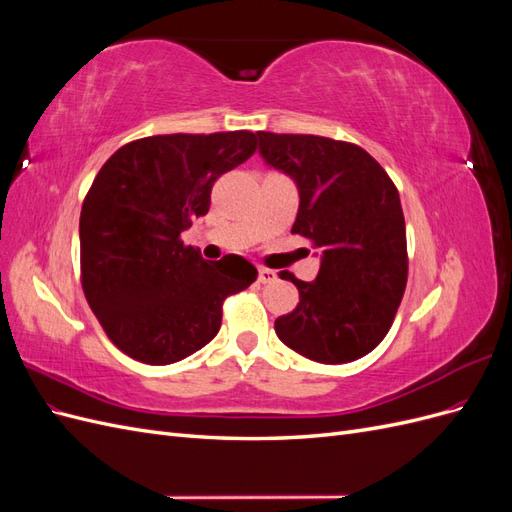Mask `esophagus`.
I'll list each match as a JSON object with an SVG mask.
<instances>
[{
	"label": "esophagus",
	"instance_id": "esophagus-1",
	"mask_svg": "<svg viewBox=\"0 0 512 512\" xmlns=\"http://www.w3.org/2000/svg\"><path fill=\"white\" fill-rule=\"evenodd\" d=\"M277 280V273L273 271V269H258V282L260 284H271V282H275Z\"/></svg>",
	"mask_w": 512,
	"mask_h": 512
}]
</instances>
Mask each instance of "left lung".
<instances>
[{"label": "left lung", "instance_id": "1", "mask_svg": "<svg viewBox=\"0 0 512 512\" xmlns=\"http://www.w3.org/2000/svg\"><path fill=\"white\" fill-rule=\"evenodd\" d=\"M260 156L297 181L292 235L322 250L316 280L275 320L294 352L337 365L361 359L389 333L408 282L406 222L399 192L365 149L314 134L258 132Z\"/></svg>", "mask_w": 512, "mask_h": 512}]
</instances>
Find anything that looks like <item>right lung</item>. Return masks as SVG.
Segmentation results:
<instances>
[{
  "instance_id": "obj_1",
  "label": "right lung",
  "mask_w": 512,
  "mask_h": 512,
  "mask_svg": "<svg viewBox=\"0 0 512 512\" xmlns=\"http://www.w3.org/2000/svg\"><path fill=\"white\" fill-rule=\"evenodd\" d=\"M256 151L250 130L158 134L119 147L81 209V286L108 339L147 365L177 363L209 344L252 262L205 260L181 232L203 218L211 188Z\"/></svg>"
}]
</instances>
